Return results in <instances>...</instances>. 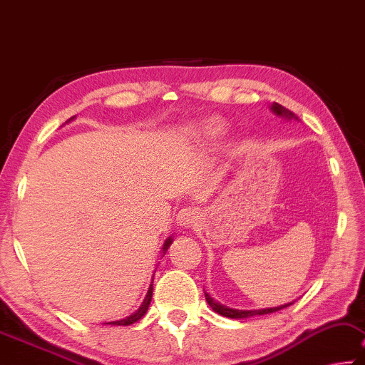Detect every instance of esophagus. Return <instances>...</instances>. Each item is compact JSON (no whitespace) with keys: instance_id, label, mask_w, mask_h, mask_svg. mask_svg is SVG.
<instances>
[{"instance_id":"esophagus-1","label":"esophagus","mask_w":365,"mask_h":365,"mask_svg":"<svg viewBox=\"0 0 365 365\" xmlns=\"http://www.w3.org/2000/svg\"><path fill=\"white\" fill-rule=\"evenodd\" d=\"M197 220H199V212H197L194 207L182 208V210L178 215V223L184 226V228H189V226L195 225Z\"/></svg>"}]
</instances>
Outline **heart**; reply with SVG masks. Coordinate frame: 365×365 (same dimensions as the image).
Wrapping results in <instances>:
<instances>
[{"label": "heart", "mask_w": 365, "mask_h": 365, "mask_svg": "<svg viewBox=\"0 0 365 365\" xmlns=\"http://www.w3.org/2000/svg\"><path fill=\"white\" fill-rule=\"evenodd\" d=\"M202 134L207 137H217L220 133H222V123L217 121V119H210V121H205L200 124Z\"/></svg>", "instance_id": "b5f03b06"}]
</instances>
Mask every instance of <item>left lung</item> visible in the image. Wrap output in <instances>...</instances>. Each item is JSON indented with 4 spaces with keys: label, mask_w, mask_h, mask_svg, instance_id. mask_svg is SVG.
Wrapping results in <instances>:
<instances>
[{
    "label": "left lung",
    "mask_w": 365,
    "mask_h": 365,
    "mask_svg": "<svg viewBox=\"0 0 365 365\" xmlns=\"http://www.w3.org/2000/svg\"><path fill=\"white\" fill-rule=\"evenodd\" d=\"M272 110L273 113H277L278 116H283V118H288V119H297V116L292 113L291 110L284 108L283 105L279 103H273L272 105ZM205 299L208 302V306H210L215 312L223 315V317H228V319H247V317H252V315H265V314H272V312H277V310L283 309V307H288V306H282V307H273V309H262V310H236V309H230V307H225L222 304L215 302L210 296L205 292Z\"/></svg>",
    "instance_id": "8db88e82"
}]
</instances>
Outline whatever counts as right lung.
Here are the masks:
<instances>
[{
    "label": "right lung",
    "mask_w": 365,
    "mask_h": 365,
    "mask_svg": "<svg viewBox=\"0 0 365 365\" xmlns=\"http://www.w3.org/2000/svg\"><path fill=\"white\" fill-rule=\"evenodd\" d=\"M170 244H171V239H168V241L165 242V250L170 247ZM152 292H153V286L150 284V288H148V292H147V297H145V301L142 302V306H140V309L137 310L135 314H133L130 315V317H126V319H123V320H118V322H110L111 325H133V324H135L137 320H140L143 315H145V312H147V309H148V306H150V301H152Z\"/></svg>",
    "instance_id": "1"
}]
</instances>
